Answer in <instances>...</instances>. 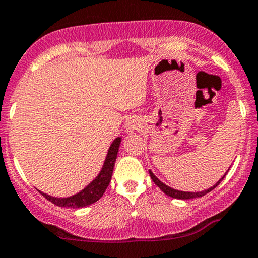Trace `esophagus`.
Instances as JSON below:
<instances>
[{
    "mask_svg": "<svg viewBox=\"0 0 258 258\" xmlns=\"http://www.w3.org/2000/svg\"><path fill=\"white\" fill-rule=\"evenodd\" d=\"M128 130H130V131H131V130H132V128H131V127H130V128H128Z\"/></svg>",
    "mask_w": 258,
    "mask_h": 258,
    "instance_id": "1",
    "label": "esophagus"
}]
</instances>
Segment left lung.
Masks as SVG:
<instances>
[{"instance_id": "1", "label": "left lung", "mask_w": 258, "mask_h": 258, "mask_svg": "<svg viewBox=\"0 0 258 258\" xmlns=\"http://www.w3.org/2000/svg\"><path fill=\"white\" fill-rule=\"evenodd\" d=\"M227 173H228V170H227ZM227 173H226V174H227ZM226 174L222 176L221 179L219 180L218 182H216L215 185L213 186V187H210V188H208V190H206V191H202V192H184V191H178V190H174V188H172V187H169V186H167L166 184H163L162 181H160L159 179L156 178V176L154 175V173L151 172L150 170V176H151V179H153V181L155 182V184H156L157 186H159V187L161 188V190H162L164 194L167 195V196H169V197H173V198H178V200H190V198H196V197H202V196H204V195H207L208 192H210L212 190H214V188L216 187V186H218L220 182L222 181L223 180V178H225L226 176Z\"/></svg>"}]
</instances>
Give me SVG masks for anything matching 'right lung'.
<instances>
[{
  "mask_svg": "<svg viewBox=\"0 0 258 258\" xmlns=\"http://www.w3.org/2000/svg\"><path fill=\"white\" fill-rule=\"evenodd\" d=\"M121 138H116L115 141L111 143L109 150H108L107 159L104 161L103 168H102L101 173H99L97 178H96L91 184L86 186L85 188L79 194L74 195L72 197L67 198H56L51 197L49 195L40 194L43 195V197H45L46 200L50 201L51 203H54L55 206L58 207H67V208H82L90 206V204L97 202L99 198L103 196L104 191L107 190L108 185H109L111 174H113L114 164H115L117 151H119V145H120Z\"/></svg>",
  "mask_w": 258,
  "mask_h": 258,
  "instance_id": "add662e5",
  "label": "right lung"
}]
</instances>
